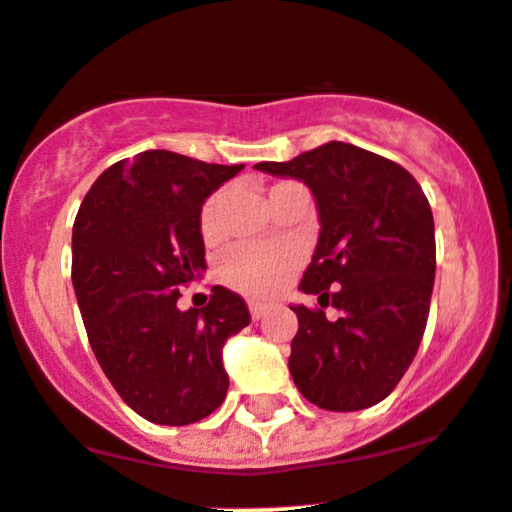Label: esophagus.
I'll list each match as a JSON object with an SVG mask.
<instances>
[{"instance_id":"obj_1","label":"esophagus","mask_w":512,"mask_h":512,"mask_svg":"<svg viewBox=\"0 0 512 512\" xmlns=\"http://www.w3.org/2000/svg\"><path fill=\"white\" fill-rule=\"evenodd\" d=\"M269 311V303H262V301H250V316L252 320H260L265 318Z\"/></svg>"}]
</instances>
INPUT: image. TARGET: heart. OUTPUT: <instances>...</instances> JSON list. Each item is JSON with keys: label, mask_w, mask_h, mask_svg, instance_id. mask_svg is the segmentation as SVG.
I'll return each mask as SVG.
<instances>
[{"label": "heart", "mask_w": 512, "mask_h": 512, "mask_svg": "<svg viewBox=\"0 0 512 512\" xmlns=\"http://www.w3.org/2000/svg\"><path fill=\"white\" fill-rule=\"evenodd\" d=\"M218 216H221V194H213L201 209V235L206 240L218 238ZM296 265H299V257L291 247L238 245L223 255L218 277L238 294L267 299L282 291Z\"/></svg>", "instance_id": "heart-1"}]
</instances>
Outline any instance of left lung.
Segmentation results:
<instances>
[{
    "label": "left lung",
    "mask_w": 512,
    "mask_h": 512,
    "mask_svg": "<svg viewBox=\"0 0 512 512\" xmlns=\"http://www.w3.org/2000/svg\"><path fill=\"white\" fill-rule=\"evenodd\" d=\"M255 170L311 189L320 233L299 289L340 311L328 320L291 306L296 389L325 411L376 406L411 367L428 325L435 221L423 189L401 165L342 140Z\"/></svg>",
    "instance_id": "1"
}]
</instances>
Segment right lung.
<instances>
[{
    "mask_svg": "<svg viewBox=\"0 0 512 512\" xmlns=\"http://www.w3.org/2000/svg\"><path fill=\"white\" fill-rule=\"evenodd\" d=\"M243 167L145 150L111 165L77 211L72 286L89 345L150 423H196L228 393L223 347L250 325L245 301L223 286L204 308L177 299L206 269L201 206Z\"/></svg>",
    "mask_w": 512,
    "mask_h": 512,
    "instance_id": "obj_1",
    "label": "right lung"
}]
</instances>
